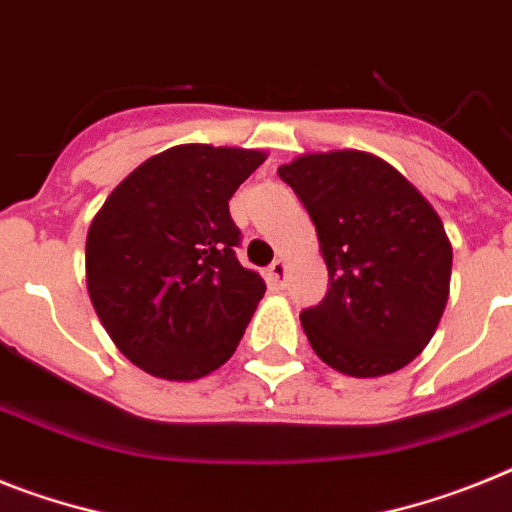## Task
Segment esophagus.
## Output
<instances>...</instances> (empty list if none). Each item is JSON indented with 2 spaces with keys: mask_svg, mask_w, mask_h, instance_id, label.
<instances>
[{
  "mask_svg": "<svg viewBox=\"0 0 512 512\" xmlns=\"http://www.w3.org/2000/svg\"><path fill=\"white\" fill-rule=\"evenodd\" d=\"M283 278H286V263L283 260H276V263L265 270V281H268L270 289H281Z\"/></svg>",
  "mask_w": 512,
  "mask_h": 512,
  "instance_id": "34e87169",
  "label": "esophagus"
}]
</instances>
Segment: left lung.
Wrapping results in <instances>:
<instances>
[{"instance_id": "1", "label": "left lung", "mask_w": 512, "mask_h": 512, "mask_svg": "<svg viewBox=\"0 0 512 512\" xmlns=\"http://www.w3.org/2000/svg\"><path fill=\"white\" fill-rule=\"evenodd\" d=\"M278 176L307 208L328 265V294L299 315L309 346L351 377L414 362L450 294L453 249L435 208L362 150L307 153Z\"/></svg>"}]
</instances>
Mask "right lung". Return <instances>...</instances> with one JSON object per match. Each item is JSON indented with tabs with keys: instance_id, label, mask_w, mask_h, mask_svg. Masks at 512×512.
I'll return each mask as SVG.
<instances>
[{
	"instance_id": "add662e5",
	"label": "right lung",
	"mask_w": 512,
	"mask_h": 512,
	"mask_svg": "<svg viewBox=\"0 0 512 512\" xmlns=\"http://www.w3.org/2000/svg\"><path fill=\"white\" fill-rule=\"evenodd\" d=\"M263 161V150L174 145L140 163L90 223V302L148 375L197 380L242 341L265 283L236 260L229 200Z\"/></svg>"
}]
</instances>
